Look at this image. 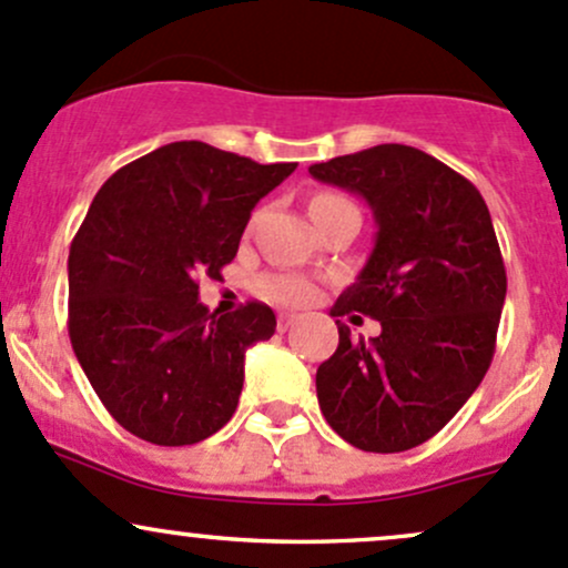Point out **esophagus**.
<instances>
[{"instance_id": "obj_1", "label": "esophagus", "mask_w": 568, "mask_h": 568, "mask_svg": "<svg viewBox=\"0 0 568 568\" xmlns=\"http://www.w3.org/2000/svg\"><path fill=\"white\" fill-rule=\"evenodd\" d=\"M294 324H296V315H291V313H283V315H280V318H277V329H280V332H288Z\"/></svg>"}]
</instances>
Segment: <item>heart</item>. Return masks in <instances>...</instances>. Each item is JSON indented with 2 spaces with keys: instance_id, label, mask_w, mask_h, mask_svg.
<instances>
[{
  "instance_id": "heart-1",
  "label": "heart",
  "mask_w": 568,
  "mask_h": 568,
  "mask_svg": "<svg viewBox=\"0 0 568 568\" xmlns=\"http://www.w3.org/2000/svg\"><path fill=\"white\" fill-rule=\"evenodd\" d=\"M339 204H351L345 201L343 195H334V193H318L313 201H310V212L315 209H326V206H339ZM258 291L261 296L268 302H277V304H307L313 300V285L307 280L300 277V274H285V272H272L264 274L258 280Z\"/></svg>"
}]
</instances>
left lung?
Here are the masks:
<instances>
[{
    "label": "left lung",
    "mask_w": 568,
    "mask_h": 568,
    "mask_svg": "<svg viewBox=\"0 0 568 568\" xmlns=\"http://www.w3.org/2000/svg\"><path fill=\"white\" fill-rule=\"evenodd\" d=\"M310 174L362 195L378 229L329 315H369L381 334L356 339L337 321V351L315 373L321 414L362 452L414 449L463 408L493 362L506 268L489 209L468 179L403 143Z\"/></svg>",
    "instance_id": "left-lung-1"
}]
</instances>
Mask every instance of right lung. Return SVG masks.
Returning a JSON list of instances; mask_svg holds the SVG:
<instances>
[{
    "label": "right lung",
    "instance_id": "obj_1",
    "mask_svg": "<svg viewBox=\"0 0 568 568\" xmlns=\"http://www.w3.org/2000/svg\"><path fill=\"white\" fill-rule=\"evenodd\" d=\"M294 169L176 141L94 195L68 258V329L89 384L128 433L190 446L234 416L244 354L277 318L261 302L209 313L199 280H220L250 212Z\"/></svg>",
    "mask_w": 568,
    "mask_h": 568
}]
</instances>
